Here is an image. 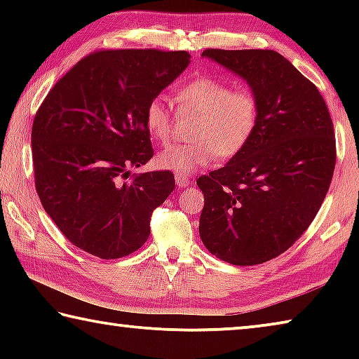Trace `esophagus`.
<instances>
[{
	"instance_id": "1",
	"label": "esophagus",
	"mask_w": 359,
	"mask_h": 359,
	"mask_svg": "<svg viewBox=\"0 0 359 359\" xmlns=\"http://www.w3.org/2000/svg\"><path fill=\"white\" fill-rule=\"evenodd\" d=\"M175 184H177L179 188H185L190 185V179L184 177V175H175Z\"/></svg>"
}]
</instances>
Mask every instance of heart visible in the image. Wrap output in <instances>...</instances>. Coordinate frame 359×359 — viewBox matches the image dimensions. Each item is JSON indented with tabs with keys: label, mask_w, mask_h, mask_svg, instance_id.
Here are the masks:
<instances>
[{
	"label": "heart",
	"mask_w": 359,
	"mask_h": 359,
	"mask_svg": "<svg viewBox=\"0 0 359 359\" xmlns=\"http://www.w3.org/2000/svg\"><path fill=\"white\" fill-rule=\"evenodd\" d=\"M180 115L198 114L190 144H175L156 155L158 168L188 177L208 168L217 155H238L250 141L259 118V101L248 87H234L212 76L194 77L177 90ZM150 137L165 144L171 139L175 112L163 95L149 101L144 114Z\"/></svg>",
	"instance_id": "heart-1"
}]
</instances>
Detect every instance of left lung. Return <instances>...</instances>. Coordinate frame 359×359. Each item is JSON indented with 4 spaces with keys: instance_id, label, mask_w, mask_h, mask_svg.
<instances>
[{
    "instance_id": "8db88e82",
    "label": "left lung",
    "mask_w": 359,
    "mask_h": 359,
    "mask_svg": "<svg viewBox=\"0 0 359 359\" xmlns=\"http://www.w3.org/2000/svg\"><path fill=\"white\" fill-rule=\"evenodd\" d=\"M203 57L247 81L259 118L238 155L196 180L204 193L199 236L229 264L266 263L301 238L330 190L331 115L318 88L280 53L208 48Z\"/></svg>"
}]
</instances>
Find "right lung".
I'll return each instance as SVG.
<instances>
[{"label":"right lung","instance_id":"obj_1","mask_svg":"<svg viewBox=\"0 0 359 359\" xmlns=\"http://www.w3.org/2000/svg\"><path fill=\"white\" fill-rule=\"evenodd\" d=\"M190 63L185 50H100L53 85L32 130L42 208L83 252L126 257L150 236V217L175 187L171 171L131 175L154 156L145 107Z\"/></svg>","mask_w":359,"mask_h":359}]
</instances>
